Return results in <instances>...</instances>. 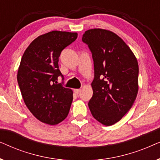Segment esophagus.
Masks as SVG:
<instances>
[{"instance_id":"esophagus-1","label":"esophagus","mask_w":160,"mask_h":160,"mask_svg":"<svg viewBox=\"0 0 160 160\" xmlns=\"http://www.w3.org/2000/svg\"><path fill=\"white\" fill-rule=\"evenodd\" d=\"M81 91H82V89H74V92H75L76 95H78V94Z\"/></svg>"}]
</instances>
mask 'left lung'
Wrapping results in <instances>:
<instances>
[{
  "label": "left lung",
  "mask_w": 160,
  "mask_h": 160,
  "mask_svg": "<svg viewBox=\"0 0 160 160\" xmlns=\"http://www.w3.org/2000/svg\"><path fill=\"white\" fill-rule=\"evenodd\" d=\"M82 41L92 53L95 78L88 106L95 119L106 126L122 119L138 92V63L130 48L112 31L94 28Z\"/></svg>",
  "instance_id": "8db88e82"
}]
</instances>
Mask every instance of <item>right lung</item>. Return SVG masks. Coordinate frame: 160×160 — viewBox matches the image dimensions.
I'll list each match as a JSON object with an SVG mask.
<instances>
[{
	"label": "right lung",
	"mask_w": 160,
	"mask_h": 160,
	"mask_svg": "<svg viewBox=\"0 0 160 160\" xmlns=\"http://www.w3.org/2000/svg\"><path fill=\"white\" fill-rule=\"evenodd\" d=\"M77 32L53 31L35 38L22 57L17 82L26 106L43 123L55 125L68 114L73 90L58 84L62 73L61 52L77 38Z\"/></svg>",
	"instance_id": "right-lung-1"
}]
</instances>
